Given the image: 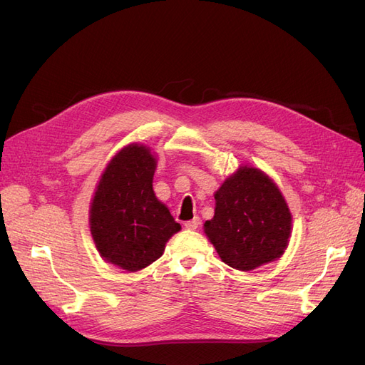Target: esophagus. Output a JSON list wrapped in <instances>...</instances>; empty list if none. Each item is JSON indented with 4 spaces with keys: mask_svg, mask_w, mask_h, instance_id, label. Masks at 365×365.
Returning <instances> with one entry per match:
<instances>
[{
    "mask_svg": "<svg viewBox=\"0 0 365 365\" xmlns=\"http://www.w3.org/2000/svg\"><path fill=\"white\" fill-rule=\"evenodd\" d=\"M200 224H201L200 217H193L192 220H187V222L184 224V227H185L187 230H196L197 227H200Z\"/></svg>",
    "mask_w": 365,
    "mask_h": 365,
    "instance_id": "obj_1",
    "label": "esophagus"
}]
</instances>
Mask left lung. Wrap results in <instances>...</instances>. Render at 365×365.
<instances>
[{
	"label": "left lung",
	"mask_w": 365,
	"mask_h": 365,
	"mask_svg": "<svg viewBox=\"0 0 365 365\" xmlns=\"http://www.w3.org/2000/svg\"><path fill=\"white\" fill-rule=\"evenodd\" d=\"M216 208L204 231L228 267L251 271L279 259L291 235V213L267 175L242 168L215 195Z\"/></svg>",
	"instance_id": "obj_1"
}]
</instances>
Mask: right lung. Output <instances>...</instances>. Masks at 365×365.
<instances>
[{
	"mask_svg": "<svg viewBox=\"0 0 365 365\" xmlns=\"http://www.w3.org/2000/svg\"><path fill=\"white\" fill-rule=\"evenodd\" d=\"M155 158L129 145L108 164L90 210L91 235L101 256L126 271H140L161 257L181 225L152 189Z\"/></svg>",
	"mask_w": 365,
	"mask_h": 365,
	"instance_id": "right-lung-1",
	"label": "right lung"
}]
</instances>
